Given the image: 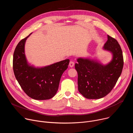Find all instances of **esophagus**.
<instances>
[{
	"label": "esophagus",
	"mask_w": 133,
	"mask_h": 133,
	"mask_svg": "<svg viewBox=\"0 0 133 133\" xmlns=\"http://www.w3.org/2000/svg\"><path fill=\"white\" fill-rule=\"evenodd\" d=\"M69 67H73L74 66V62H72V61H70V62H69Z\"/></svg>",
	"instance_id": "obj_1"
}]
</instances>
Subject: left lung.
<instances>
[{
	"mask_svg": "<svg viewBox=\"0 0 133 133\" xmlns=\"http://www.w3.org/2000/svg\"><path fill=\"white\" fill-rule=\"evenodd\" d=\"M104 49L111 52L110 62L103 65L96 61L79 58L75 67L78 73V89L88 99H99L108 94L116 85L122 72L124 59L118 42L107 35Z\"/></svg>",
	"mask_w": 133,
	"mask_h": 133,
	"instance_id": "obj_1",
	"label": "left lung"
}]
</instances>
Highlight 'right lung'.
Instances as JSON below:
<instances>
[{
	"label": "right lung",
	"mask_w": 133,
	"mask_h": 133,
	"mask_svg": "<svg viewBox=\"0 0 133 133\" xmlns=\"http://www.w3.org/2000/svg\"><path fill=\"white\" fill-rule=\"evenodd\" d=\"M30 35L19 42L15 49L14 72L19 84L29 97L36 100L49 99L57 91L62 75L67 69L69 59L41 68L30 66L25 54V42Z\"/></svg>",
	"instance_id": "add662e5"
}]
</instances>
